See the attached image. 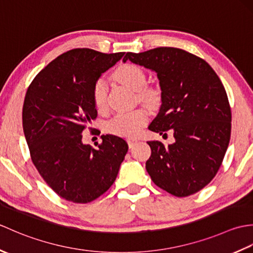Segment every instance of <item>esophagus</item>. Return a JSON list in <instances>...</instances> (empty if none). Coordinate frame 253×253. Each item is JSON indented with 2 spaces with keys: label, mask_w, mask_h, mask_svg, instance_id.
<instances>
[{
  "label": "esophagus",
  "mask_w": 253,
  "mask_h": 253,
  "mask_svg": "<svg viewBox=\"0 0 253 253\" xmlns=\"http://www.w3.org/2000/svg\"><path fill=\"white\" fill-rule=\"evenodd\" d=\"M127 142H128V146H129V148H132L133 146H135V143L138 142V140H137V139H133V138H128Z\"/></svg>",
  "instance_id": "1"
}]
</instances>
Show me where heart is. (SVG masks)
Returning <instances> with one entry per match:
<instances>
[{"label":"heart","mask_w":253,"mask_h":253,"mask_svg":"<svg viewBox=\"0 0 253 253\" xmlns=\"http://www.w3.org/2000/svg\"><path fill=\"white\" fill-rule=\"evenodd\" d=\"M115 78L122 84L132 91H139V98L142 101L152 102L158 98L157 91L153 89H142L146 84V75L140 67L133 64H124L116 69ZM107 84L104 79H98L93 87V102L96 109L102 111L106 106ZM148 121V113L144 110H135L120 113L107 123L106 129L117 136L132 137L140 131Z\"/></svg>","instance_id":"b5f03b06"}]
</instances>
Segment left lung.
Wrapping results in <instances>:
<instances>
[{"instance_id":"left-lung-1","label":"left lung","mask_w":253,"mask_h":253,"mask_svg":"<svg viewBox=\"0 0 253 253\" xmlns=\"http://www.w3.org/2000/svg\"><path fill=\"white\" fill-rule=\"evenodd\" d=\"M128 60L157 73L160 82L162 104L149 129H173L175 138L168 147L148 141L147 171L170 195H193L216 175L229 143L232 113L221 79L206 61L177 47L128 52L123 62Z\"/></svg>"}]
</instances>
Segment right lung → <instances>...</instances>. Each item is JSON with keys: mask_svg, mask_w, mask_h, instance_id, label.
I'll list each match as a JSON object with an SVG mask.
<instances>
[{"mask_svg": "<svg viewBox=\"0 0 253 253\" xmlns=\"http://www.w3.org/2000/svg\"><path fill=\"white\" fill-rule=\"evenodd\" d=\"M125 53L91 49L63 53L32 80L23 106V128L32 163L61 198L75 203L95 200L115 181L128 151L124 139L102 135L99 149L83 143L95 120L93 87Z\"/></svg>", "mask_w": 253, "mask_h": 253, "instance_id": "right-lung-1", "label": "right lung"}]
</instances>
